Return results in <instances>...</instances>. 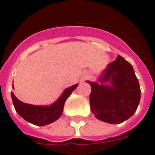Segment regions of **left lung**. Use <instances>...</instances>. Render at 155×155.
Segmentation results:
<instances>
[{
  "label": "left lung",
  "mask_w": 155,
  "mask_h": 155,
  "mask_svg": "<svg viewBox=\"0 0 155 155\" xmlns=\"http://www.w3.org/2000/svg\"><path fill=\"white\" fill-rule=\"evenodd\" d=\"M91 87L90 105L99 120L120 124L135 114L141 91L132 64L118 56L107 65L97 82L87 81Z\"/></svg>",
  "instance_id": "left-lung-1"
}]
</instances>
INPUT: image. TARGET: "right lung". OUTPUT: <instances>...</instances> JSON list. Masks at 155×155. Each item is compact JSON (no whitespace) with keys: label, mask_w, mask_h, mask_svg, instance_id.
Returning a JSON list of instances; mask_svg holds the SVG:
<instances>
[{"label":"right lung","mask_w":155,"mask_h":155,"mask_svg":"<svg viewBox=\"0 0 155 155\" xmlns=\"http://www.w3.org/2000/svg\"><path fill=\"white\" fill-rule=\"evenodd\" d=\"M79 84H75L66 88L56 102L49 106H35L24 103L15 97L13 92L11 93L12 99L15 111L23 119L31 124L38 126H44L51 124L61 117L66 99ZM12 88L14 86L12 84Z\"/></svg>","instance_id":"add662e5"}]
</instances>
